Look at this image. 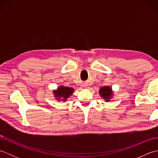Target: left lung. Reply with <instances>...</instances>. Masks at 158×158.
<instances>
[{
	"instance_id": "left-lung-1",
	"label": "left lung",
	"mask_w": 158,
	"mask_h": 158,
	"mask_svg": "<svg viewBox=\"0 0 158 158\" xmlns=\"http://www.w3.org/2000/svg\"><path fill=\"white\" fill-rule=\"evenodd\" d=\"M100 94L101 95L102 97H103L106 101H109V99L110 98V97L112 96V91L111 88L110 87H102L100 89Z\"/></svg>"
}]
</instances>
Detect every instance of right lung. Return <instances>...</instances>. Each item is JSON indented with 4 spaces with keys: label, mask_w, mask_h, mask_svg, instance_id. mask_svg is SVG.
I'll list each match as a JSON object with an SVG mask.
<instances>
[{
    "label": "right lung",
    "mask_w": 158,
    "mask_h": 158,
    "mask_svg": "<svg viewBox=\"0 0 158 158\" xmlns=\"http://www.w3.org/2000/svg\"><path fill=\"white\" fill-rule=\"evenodd\" d=\"M73 90L74 89L73 88L62 86L58 88L57 91L54 92V94L57 98H63V100H66L67 98H69L72 94Z\"/></svg>",
    "instance_id": "obj_1"
}]
</instances>
